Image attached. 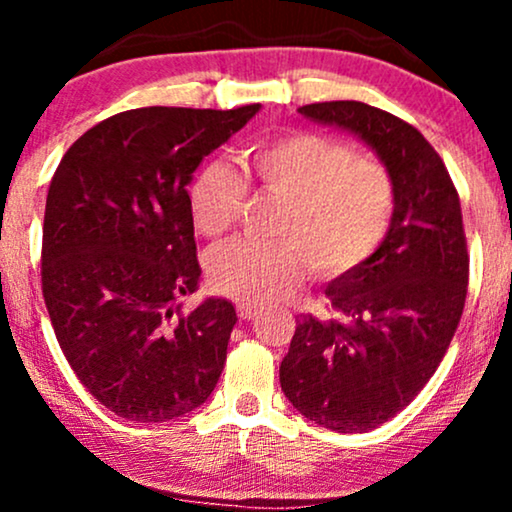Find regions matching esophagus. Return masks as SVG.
Wrapping results in <instances>:
<instances>
[{"instance_id":"34e87169","label":"esophagus","mask_w":512,"mask_h":512,"mask_svg":"<svg viewBox=\"0 0 512 512\" xmlns=\"http://www.w3.org/2000/svg\"><path fill=\"white\" fill-rule=\"evenodd\" d=\"M236 308H238V315L243 317V320H252V317L257 315V305L250 303V301H240Z\"/></svg>"}]
</instances>
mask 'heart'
<instances>
[{"label": "heart", "instance_id": "heart-1", "mask_svg": "<svg viewBox=\"0 0 512 512\" xmlns=\"http://www.w3.org/2000/svg\"><path fill=\"white\" fill-rule=\"evenodd\" d=\"M250 175L284 199L276 223L281 240L238 238L209 257L211 284L243 301H274L305 274L308 260L322 274H346L375 255L390 231L395 185L380 161L354 156L342 142L293 132L257 146ZM190 214L197 231L219 238L236 221L245 182L214 161L192 180Z\"/></svg>", "mask_w": 512, "mask_h": 512}]
</instances>
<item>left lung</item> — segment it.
I'll list each match as a JSON object with an SVG mask.
<instances>
[{
	"label": "left lung",
	"instance_id": "1",
	"mask_svg": "<svg viewBox=\"0 0 512 512\" xmlns=\"http://www.w3.org/2000/svg\"><path fill=\"white\" fill-rule=\"evenodd\" d=\"M298 113L361 139L395 185L383 245L327 284L334 315H301L279 366L281 390L305 419L366 433L424 390L457 330L469 276L460 197L436 149L399 117L358 101Z\"/></svg>",
	"mask_w": 512,
	"mask_h": 512
}]
</instances>
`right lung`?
Instances as JSON below:
<instances>
[{"label":"right lung","mask_w":512,"mask_h":512,"mask_svg":"<svg viewBox=\"0 0 512 512\" xmlns=\"http://www.w3.org/2000/svg\"><path fill=\"white\" fill-rule=\"evenodd\" d=\"M151 108L98 122L52 175L43 296L69 366L105 409L163 424L207 402L238 315L202 281L187 185L211 151L260 113Z\"/></svg>","instance_id":"obj_1"}]
</instances>
